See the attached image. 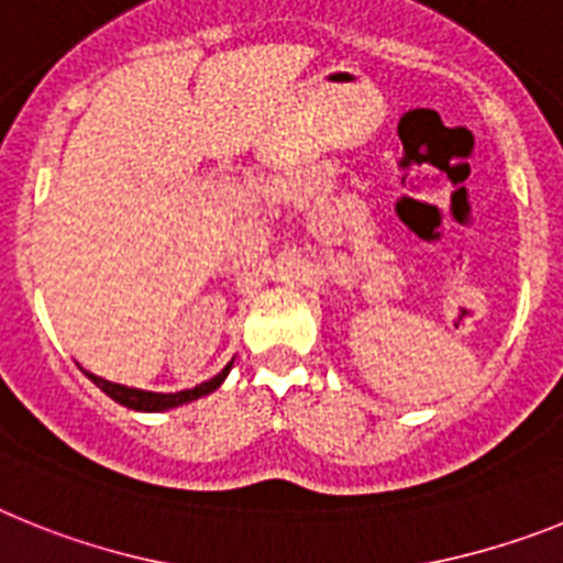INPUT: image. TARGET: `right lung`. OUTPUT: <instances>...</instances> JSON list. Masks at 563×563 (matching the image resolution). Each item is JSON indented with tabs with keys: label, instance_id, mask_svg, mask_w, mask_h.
I'll return each instance as SVG.
<instances>
[{
	"label": "right lung",
	"instance_id": "add662e5",
	"mask_svg": "<svg viewBox=\"0 0 563 563\" xmlns=\"http://www.w3.org/2000/svg\"><path fill=\"white\" fill-rule=\"evenodd\" d=\"M81 371H85V368H81ZM229 371H232V363H229L227 368L221 371V374H214L212 379H207V383H200V385H195V388H187V390H178V394H155V390L126 388V385L110 383V379H101V376L90 374V371H85V374L90 376L92 383L99 385L101 390H104L107 397L115 399V402L124 405V408L144 410V413H158V410L178 408V405H187V402H192V399L207 397V394L218 390L223 385V379L229 376Z\"/></svg>",
	"mask_w": 563,
	"mask_h": 563
}]
</instances>
